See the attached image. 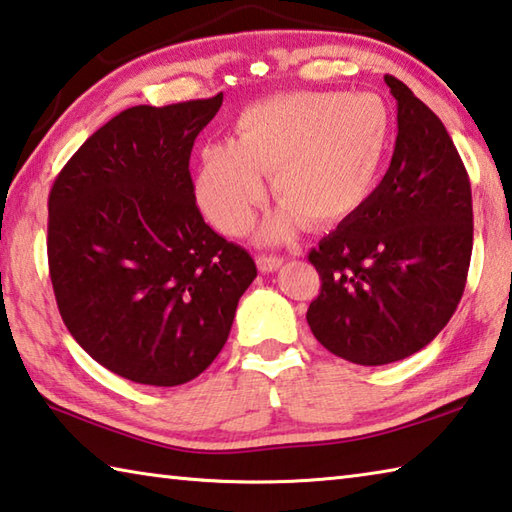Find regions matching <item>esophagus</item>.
<instances>
[{
    "instance_id": "1",
    "label": "esophagus",
    "mask_w": 512,
    "mask_h": 512,
    "mask_svg": "<svg viewBox=\"0 0 512 512\" xmlns=\"http://www.w3.org/2000/svg\"><path fill=\"white\" fill-rule=\"evenodd\" d=\"M256 263H258V270H261V272H274L283 265V258L274 256V254H261L256 258Z\"/></svg>"
}]
</instances>
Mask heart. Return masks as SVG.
Segmentation results:
<instances>
[{
	"label": "heart",
	"instance_id": "b5f03b06",
	"mask_svg": "<svg viewBox=\"0 0 512 512\" xmlns=\"http://www.w3.org/2000/svg\"><path fill=\"white\" fill-rule=\"evenodd\" d=\"M233 130V143L202 150L197 206L218 231L242 236L265 197L261 175H270L281 206L263 224V238L281 240L303 218L330 227L369 200L389 150L391 116L373 94L301 92L249 105Z\"/></svg>",
	"mask_w": 512,
	"mask_h": 512
}]
</instances>
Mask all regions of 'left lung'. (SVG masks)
I'll list each match as a JSON object with an SVG mask.
<instances>
[{
	"instance_id": "8db88e82",
	"label": "left lung",
	"mask_w": 512,
	"mask_h": 512,
	"mask_svg": "<svg viewBox=\"0 0 512 512\" xmlns=\"http://www.w3.org/2000/svg\"><path fill=\"white\" fill-rule=\"evenodd\" d=\"M391 166L360 209L308 254L321 290L308 326L330 353L380 366L418 353L463 297L472 256L470 177L441 119L393 76Z\"/></svg>"
}]
</instances>
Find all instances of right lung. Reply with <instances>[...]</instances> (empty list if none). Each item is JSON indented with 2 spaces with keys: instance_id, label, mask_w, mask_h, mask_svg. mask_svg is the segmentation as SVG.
I'll list each match as a JSON object with an SVG mask.
<instances>
[{
  "instance_id": "obj_1",
  "label": "right lung",
  "mask_w": 512,
  "mask_h": 512,
  "mask_svg": "<svg viewBox=\"0 0 512 512\" xmlns=\"http://www.w3.org/2000/svg\"><path fill=\"white\" fill-rule=\"evenodd\" d=\"M222 94L128 107L98 128L49 193V276L71 337L125 380L177 387L227 342L256 279L247 249L195 204L188 159Z\"/></svg>"
}]
</instances>
